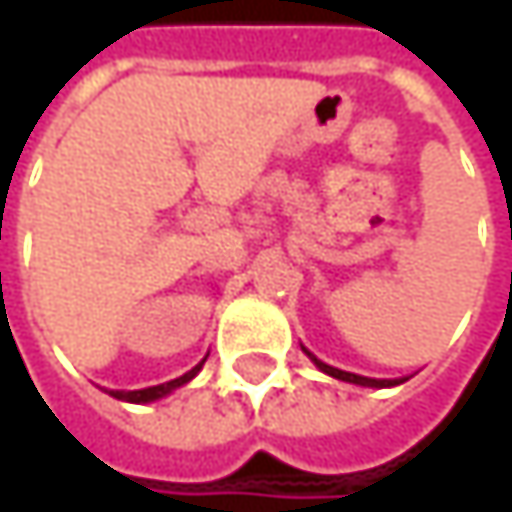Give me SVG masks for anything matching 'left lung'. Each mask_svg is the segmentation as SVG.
Masks as SVG:
<instances>
[{
  "label": "left lung",
  "mask_w": 512,
  "mask_h": 512,
  "mask_svg": "<svg viewBox=\"0 0 512 512\" xmlns=\"http://www.w3.org/2000/svg\"><path fill=\"white\" fill-rule=\"evenodd\" d=\"M302 353L311 358V361L317 364V370H323L326 376H332V379H341V382H350V385H361V388H394V385H403V382L409 379V376H400V379H373V376H361V373H350V370L332 367V364L320 361V358L314 356V353H308L305 347H302Z\"/></svg>",
  "instance_id": "obj_1"
}]
</instances>
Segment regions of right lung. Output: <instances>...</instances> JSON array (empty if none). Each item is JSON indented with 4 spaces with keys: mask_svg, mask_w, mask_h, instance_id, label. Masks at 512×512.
I'll return each instance as SVG.
<instances>
[{
    "mask_svg": "<svg viewBox=\"0 0 512 512\" xmlns=\"http://www.w3.org/2000/svg\"><path fill=\"white\" fill-rule=\"evenodd\" d=\"M204 361L207 358H201L192 370H186L183 376H177V379H171V382H162V385H151V388H139V391H112V388H103L106 394H112L115 400H124V403H154V400H162V397H168L171 391H177V388H183L186 382H192L195 376H198V370L204 367Z\"/></svg>",
    "mask_w": 512,
    "mask_h": 512,
    "instance_id": "right-lung-1",
    "label": "right lung"
}]
</instances>
